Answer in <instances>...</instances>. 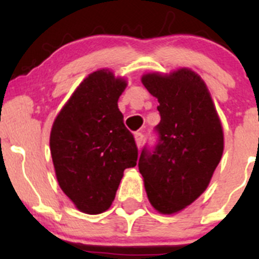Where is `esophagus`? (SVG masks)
Returning <instances> with one entry per match:
<instances>
[{
  "label": "esophagus",
  "mask_w": 259,
  "mask_h": 259,
  "mask_svg": "<svg viewBox=\"0 0 259 259\" xmlns=\"http://www.w3.org/2000/svg\"><path fill=\"white\" fill-rule=\"evenodd\" d=\"M134 138H135V143H137V145L140 148L143 144V140H144V135H143V133H135Z\"/></svg>",
  "instance_id": "34e87169"
}]
</instances>
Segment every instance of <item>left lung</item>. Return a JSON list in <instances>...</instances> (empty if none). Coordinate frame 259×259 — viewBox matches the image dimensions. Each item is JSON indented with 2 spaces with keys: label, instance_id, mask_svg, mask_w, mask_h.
Wrapping results in <instances>:
<instances>
[{
  "label": "left lung",
  "instance_id": "obj_1",
  "mask_svg": "<svg viewBox=\"0 0 259 259\" xmlns=\"http://www.w3.org/2000/svg\"><path fill=\"white\" fill-rule=\"evenodd\" d=\"M142 82L158 99L160 122L156 145L144 146L138 165L151 205L173 214L207 189L223 154V129L207 85L190 69L146 74Z\"/></svg>",
  "mask_w": 259,
  "mask_h": 259
}]
</instances>
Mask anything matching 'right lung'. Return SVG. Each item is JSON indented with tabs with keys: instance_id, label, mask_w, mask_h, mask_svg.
<instances>
[{
	"instance_id": "1",
	"label": "right lung",
	"mask_w": 259,
	"mask_h": 259,
	"mask_svg": "<svg viewBox=\"0 0 259 259\" xmlns=\"http://www.w3.org/2000/svg\"><path fill=\"white\" fill-rule=\"evenodd\" d=\"M126 81L98 70L77 86L55 119L50 149L62 192L83 213L99 214L113 203L138 148L124 125L117 100Z\"/></svg>"
}]
</instances>
